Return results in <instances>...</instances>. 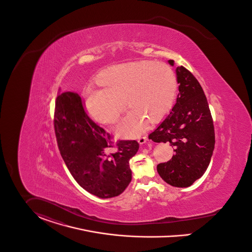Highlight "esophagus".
<instances>
[{
	"instance_id": "obj_1",
	"label": "esophagus",
	"mask_w": 252,
	"mask_h": 252,
	"mask_svg": "<svg viewBox=\"0 0 252 252\" xmlns=\"http://www.w3.org/2000/svg\"><path fill=\"white\" fill-rule=\"evenodd\" d=\"M137 141H138L139 144H144L147 141V137L146 136H140V137L137 138Z\"/></svg>"
}]
</instances>
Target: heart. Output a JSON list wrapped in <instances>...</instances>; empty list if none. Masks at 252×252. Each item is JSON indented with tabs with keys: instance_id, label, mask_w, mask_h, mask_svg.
<instances>
[{
	"instance_id": "b5f03b06",
	"label": "heart",
	"mask_w": 252,
	"mask_h": 252,
	"mask_svg": "<svg viewBox=\"0 0 252 252\" xmlns=\"http://www.w3.org/2000/svg\"><path fill=\"white\" fill-rule=\"evenodd\" d=\"M96 84L100 89L85 92V109L94 120L112 124L118 121L126 103L130 110L116 130L121 137L136 136L145 130L147 120L156 123L165 118L178 90L172 68L151 61L107 67L97 75Z\"/></svg>"
}]
</instances>
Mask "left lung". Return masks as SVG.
<instances>
[{"label": "left lung", "mask_w": 252, "mask_h": 252, "mask_svg": "<svg viewBox=\"0 0 252 252\" xmlns=\"http://www.w3.org/2000/svg\"><path fill=\"white\" fill-rule=\"evenodd\" d=\"M168 63L174 66L175 62ZM179 94L176 104L157 129L149 134L154 142L170 143L175 154L157 166L168 185L188 187L204 174L215 145L214 125L201 85L185 67L176 68Z\"/></svg>", "instance_id": "8db88e82"}]
</instances>
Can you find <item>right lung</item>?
I'll list each match as a JSON object with an SVG mask.
<instances>
[{"label": "right lung", "mask_w": 252, "mask_h": 252, "mask_svg": "<svg viewBox=\"0 0 252 252\" xmlns=\"http://www.w3.org/2000/svg\"><path fill=\"white\" fill-rule=\"evenodd\" d=\"M54 129L60 154L71 176L89 193L109 199L132 181L129 160L138 150L135 140H120L113 150L111 135L86 114L81 97L59 92Z\"/></svg>", "instance_id": "1"}]
</instances>
